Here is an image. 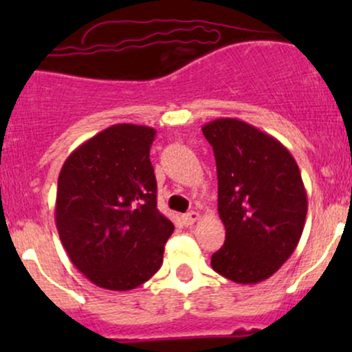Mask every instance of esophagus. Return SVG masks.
<instances>
[{"label":"esophagus","mask_w":352,"mask_h":352,"mask_svg":"<svg viewBox=\"0 0 352 352\" xmlns=\"http://www.w3.org/2000/svg\"><path fill=\"white\" fill-rule=\"evenodd\" d=\"M182 218H184L185 225H193L200 218V213L199 212H188V213H185Z\"/></svg>","instance_id":"34e87169"}]
</instances>
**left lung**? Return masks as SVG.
I'll return each instance as SVG.
<instances>
[{"label": "left lung", "mask_w": 352, "mask_h": 352, "mask_svg": "<svg viewBox=\"0 0 352 352\" xmlns=\"http://www.w3.org/2000/svg\"><path fill=\"white\" fill-rule=\"evenodd\" d=\"M201 132L213 147L218 215L227 232L212 268L240 285H256L300 243L308 213L300 168L280 140L245 120L221 117Z\"/></svg>", "instance_id": "1"}]
</instances>
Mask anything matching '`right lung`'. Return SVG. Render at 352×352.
Here are the masks:
<instances>
[{
	"mask_svg": "<svg viewBox=\"0 0 352 352\" xmlns=\"http://www.w3.org/2000/svg\"><path fill=\"white\" fill-rule=\"evenodd\" d=\"M155 129L116 124L80 144L58 179L56 227L89 281L129 292L151 280L173 223L157 210Z\"/></svg>",
	"mask_w": 352,
	"mask_h": 352,
	"instance_id": "add662e5",
	"label": "right lung"
}]
</instances>
